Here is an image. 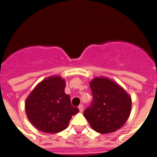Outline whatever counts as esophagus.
<instances>
[{
  "label": "esophagus",
  "instance_id": "34e87169",
  "mask_svg": "<svg viewBox=\"0 0 157 157\" xmlns=\"http://www.w3.org/2000/svg\"><path fill=\"white\" fill-rule=\"evenodd\" d=\"M78 108H79V111H80V112H83V105H79Z\"/></svg>",
  "mask_w": 157,
  "mask_h": 157
}]
</instances>
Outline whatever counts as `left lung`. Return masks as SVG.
I'll return each mask as SVG.
<instances>
[{
  "instance_id": "1",
  "label": "left lung",
  "mask_w": 157,
  "mask_h": 157,
  "mask_svg": "<svg viewBox=\"0 0 157 157\" xmlns=\"http://www.w3.org/2000/svg\"><path fill=\"white\" fill-rule=\"evenodd\" d=\"M93 100L83 116L97 132H114L125 125L131 113V97L118 83L105 77L90 83Z\"/></svg>"
}]
</instances>
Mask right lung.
<instances>
[{
    "mask_svg": "<svg viewBox=\"0 0 157 157\" xmlns=\"http://www.w3.org/2000/svg\"><path fill=\"white\" fill-rule=\"evenodd\" d=\"M66 82L58 76L48 77L38 84L25 101L28 118L39 131L57 133L65 129L72 116L79 112L65 94Z\"/></svg>",
    "mask_w": 157,
    "mask_h": 157,
    "instance_id": "add662e5",
    "label": "right lung"
}]
</instances>
